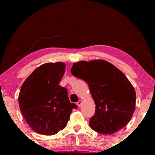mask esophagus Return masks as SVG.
I'll return each instance as SVG.
<instances>
[{"instance_id":"esophagus-1","label":"esophagus","mask_w":155,"mask_h":155,"mask_svg":"<svg viewBox=\"0 0 155 155\" xmlns=\"http://www.w3.org/2000/svg\"><path fill=\"white\" fill-rule=\"evenodd\" d=\"M77 105L78 106V107H81V104H82V101H81V100H79V101H78V102H77Z\"/></svg>"}]
</instances>
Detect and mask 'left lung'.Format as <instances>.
Wrapping results in <instances>:
<instances>
[{
    "label": "left lung",
    "mask_w": 155,
    "mask_h": 155,
    "mask_svg": "<svg viewBox=\"0 0 155 155\" xmlns=\"http://www.w3.org/2000/svg\"><path fill=\"white\" fill-rule=\"evenodd\" d=\"M71 72L87 83L96 105L90 120L91 128L111 135L129 122L135 111L136 94L119 69L108 61L97 59L74 63Z\"/></svg>",
    "instance_id": "obj_1"
}]
</instances>
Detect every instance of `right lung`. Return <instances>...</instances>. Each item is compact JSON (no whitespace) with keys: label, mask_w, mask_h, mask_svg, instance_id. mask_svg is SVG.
I'll return each instance as SVG.
<instances>
[{"label":"right lung","mask_w":155,"mask_h":155,"mask_svg":"<svg viewBox=\"0 0 155 155\" xmlns=\"http://www.w3.org/2000/svg\"><path fill=\"white\" fill-rule=\"evenodd\" d=\"M64 63H47L31 73L18 96L21 113L29 127L39 134L52 135L65 127L73 109L68 90L59 85Z\"/></svg>","instance_id":"right-lung-1"}]
</instances>
